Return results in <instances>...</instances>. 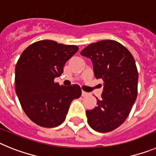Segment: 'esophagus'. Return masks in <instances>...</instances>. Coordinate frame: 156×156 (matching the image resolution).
<instances>
[{
    "mask_svg": "<svg viewBox=\"0 0 156 156\" xmlns=\"http://www.w3.org/2000/svg\"><path fill=\"white\" fill-rule=\"evenodd\" d=\"M87 95H88L87 92L84 91V90H82V96H83V97H86V96H87Z\"/></svg>",
    "mask_w": 156,
    "mask_h": 156,
    "instance_id": "34e87169",
    "label": "esophagus"
}]
</instances>
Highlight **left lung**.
I'll return each mask as SVG.
<instances>
[{"label":"left lung","instance_id":"1","mask_svg":"<svg viewBox=\"0 0 156 156\" xmlns=\"http://www.w3.org/2000/svg\"><path fill=\"white\" fill-rule=\"evenodd\" d=\"M80 54L90 58L95 77L104 82L97 106L86 112L88 124L101 133L112 131L126 120L137 98L138 72L134 58L127 48L112 40L93 43Z\"/></svg>","mask_w":156,"mask_h":156}]
</instances>
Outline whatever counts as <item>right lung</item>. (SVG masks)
<instances>
[{
    "mask_svg": "<svg viewBox=\"0 0 156 156\" xmlns=\"http://www.w3.org/2000/svg\"><path fill=\"white\" fill-rule=\"evenodd\" d=\"M76 45L50 40L27 47L16 66V92L22 108L36 124L55 127L64 122L73 100L81 96L79 85L60 86L54 81L77 52Z\"/></svg>",
    "mask_w": 156,
    "mask_h": 156,
    "instance_id": "1",
    "label": "right lung"
}]
</instances>
